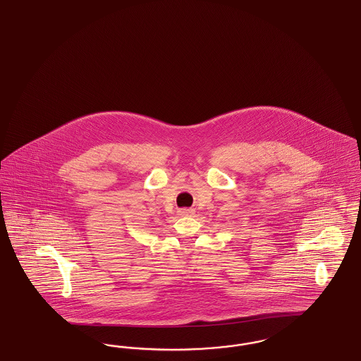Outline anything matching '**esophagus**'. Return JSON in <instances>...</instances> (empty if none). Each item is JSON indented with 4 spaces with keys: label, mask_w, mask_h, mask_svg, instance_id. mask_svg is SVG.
Segmentation results:
<instances>
[{
    "label": "esophagus",
    "mask_w": 361,
    "mask_h": 361,
    "mask_svg": "<svg viewBox=\"0 0 361 361\" xmlns=\"http://www.w3.org/2000/svg\"><path fill=\"white\" fill-rule=\"evenodd\" d=\"M193 212H195V209H192V208H181V209H178V214H180L181 216L193 215Z\"/></svg>",
    "instance_id": "1"
}]
</instances>
